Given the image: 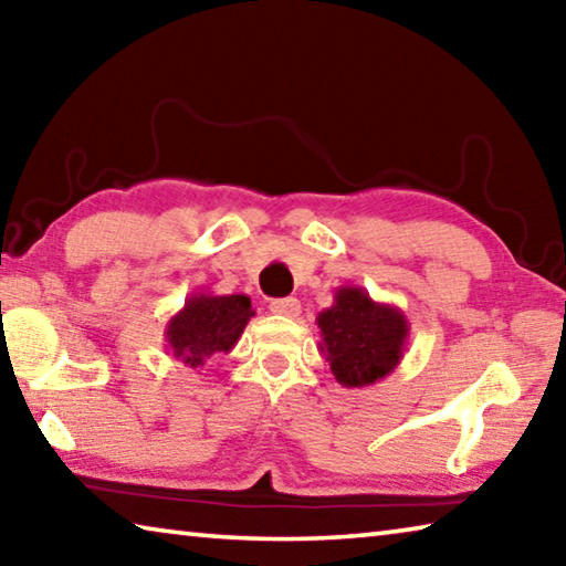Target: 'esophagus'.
<instances>
[{
	"mask_svg": "<svg viewBox=\"0 0 566 566\" xmlns=\"http://www.w3.org/2000/svg\"><path fill=\"white\" fill-rule=\"evenodd\" d=\"M270 310L274 314H280V317H296L300 314V300H294V296H284V300H272Z\"/></svg>",
	"mask_w": 566,
	"mask_h": 566,
	"instance_id": "obj_1",
	"label": "esophagus"
}]
</instances>
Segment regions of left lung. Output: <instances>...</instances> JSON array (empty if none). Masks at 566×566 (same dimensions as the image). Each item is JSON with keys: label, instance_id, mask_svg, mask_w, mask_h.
Wrapping results in <instances>:
<instances>
[{"label": "left lung", "instance_id": "8db88e82", "mask_svg": "<svg viewBox=\"0 0 566 566\" xmlns=\"http://www.w3.org/2000/svg\"><path fill=\"white\" fill-rule=\"evenodd\" d=\"M319 352L342 387H371L405 357L409 322L399 306L375 302L361 286H339L317 314Z\"/></svg>", "mask_w": 566, "mask_h": 566}]
</instances>
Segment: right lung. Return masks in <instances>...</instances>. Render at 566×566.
Instances as JSON below:
<instances>
[{
    "instance_id": "add662e5",
    "label": "right lung",
    "mask_w": 566,
    "mask_h": 566,
    "mask_svg": "<svg viewBox=\"0 0 566 566\" xmlns=\"http://www.w3.org/2000/svg\"><path fill=\"white\" fill-rule=\"evenodd\" d=\"M252 317L254 310L247 294L197 292L167 322V349L191 369L205 367L209 359L234 349Z\"/></svg>"
}]
</instances>
